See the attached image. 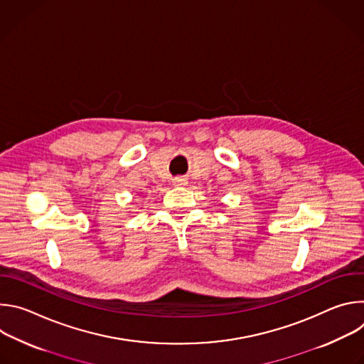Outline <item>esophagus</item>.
<instances>
[{
	"label": "esophagus",
	"mask_w": 364,
	"mask_h": 364,
	"mask_svg": "<svg viewBox=\"0 0 364 364\" xmlns=\"http://www.w3.org/2000/svg\"><path fill=\"white\" fill-rule=\"evenodd\" d=\"M173 184L178 186V187H184L188 184V181L186 177H176V178H173Z\"/></svg>",
	"instance_id": "obj_1"
}]
</instances>
